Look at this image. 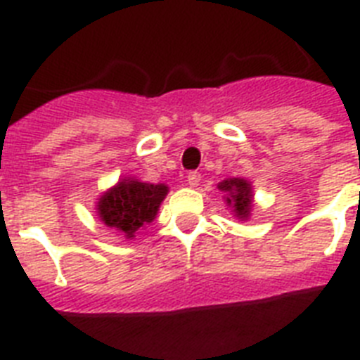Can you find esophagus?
<instances>
[{"label":"esophagus","mask_w":360,"mask_h":360,"mask_svg":"<svg viewBox=\"0 0 360 360\" xmlns=\"http://www.w3.org/2000/svg\"><path fill=\"white\" fill-rule=\"evenodd\" d=\"M200 180H202V174L198 171H193V173L187 174V186L189 187H196L200 184Z\"/></svg>","instance_id":"34e87169"}]
</instances>
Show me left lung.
I'll use <instances>...</instances> for the list:
<instances>
[{"label": "left lung", "instance_id": "1", "mask_svg": "<svg viewBox=\"0 0 360 360\" xmlns=\"http://www.w3.org/2000/svg\"><path fill=\"white\" fill-rule=\"evenodd\" d=\"M218 189L224 193V200L227 207H231V214L240 221L250 218L254 203L252 184L245 178H227L224 182L218 184Z\"/></svg>", "mask_w": 360, "mask_h": 360}]
</instances>
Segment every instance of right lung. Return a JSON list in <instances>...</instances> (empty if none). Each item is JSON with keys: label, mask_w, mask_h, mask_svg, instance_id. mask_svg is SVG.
<instances>
[{"label": "right lung", "mask_w": 360, "mask_h": 360, "mask_svg": "<svg viewBox=\"0 0 360 360\" xmlns=\"http://www.w3.org/2000/svg\"><path fill=\"white\" fill-rule=\"evenodd\" d=\"M169 193L165 184H148L135 176H124L98 196L95 212L106 227L133 240L135 232L157 218L160 203Z\"/></svg>", "instance_id": "obj_1"}]
</instances>
